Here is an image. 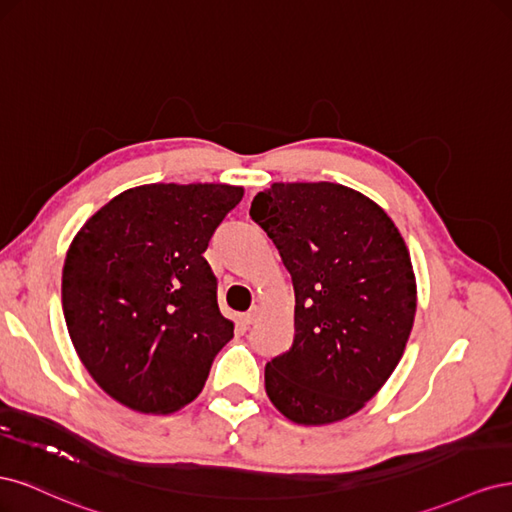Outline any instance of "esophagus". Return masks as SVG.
<instances>
[{
    "instance_id": "esophagus-1",
    "label": "esophagus",
    "mask_w": 512,
    "mask_h": 512,
    "mask_svg": "<svg viewBox=\"0 0 512 512\" xmlns=\"http://www.w3.org/2000/svg\"><path fill=\"white\" fill-rule=\"evenodd\" d=\"M258 316H260V309H258V307H252L250 312H245V314L241 316V320H243V324H254V322L258 320Z\"/></svg>"
}]
</instances>
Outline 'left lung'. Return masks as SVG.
Masks as SVG:
<instances>
[{"instance_id": "1", "label": "left lung", "mask_w": 512, "mask_h": 512, "mask_svg": "<svg viewBox=\"0 0 512 512\" xmlns=\"http://www.w3.org/2000/svg\"><path fill=\"white\" fill-rule=\"evenodd\" d=\"M250 215L294 286V339L265 367L267 395L294 423L342 421L404 354L416 312L408 247L374 200L339 183H273Z\"/></svg>"}]
</instances>
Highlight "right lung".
Wrapping results in <instances>:
<instances>
[{"mask_svg":"<svg viewBox=\"0 0 512 512\" xmlns=\"http://www.w3.org/2000/svg\"><path fill=\"white\" fill-rule=\"evenodd\" d=\"M224 183H151L106 203L74 237L61 305L76 354L119 404L168 414L190 404L230 339L205 250L239 205Z\"/></svg>","mask_w":512,"mask_h":512,"instance_id":"obj_1","label":"right lung"}]
</instances>
